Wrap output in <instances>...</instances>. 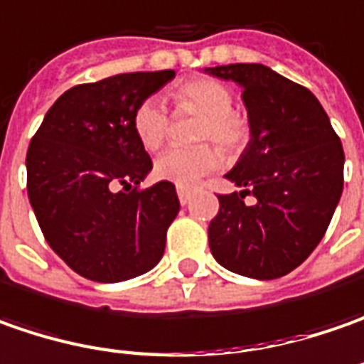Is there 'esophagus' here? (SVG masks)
Here are the masks:
<instances>
[{
    "mask_svg": "<svg viewBox=\"0 0 364 364\" xmlns=\"http://www.w3.org/2000/svg\"><path fill=\"white\" fill-rule=\"evenodd\" d=\"M177 195H179V201H181V205H185V203L191 199V195H193V187L177 185Z\"/></svg>",
    "mask_w": 364,
    "mask_h": 364,
    "instance_id": "obj_1",
    "label": "esophagus"
}]
</instances>
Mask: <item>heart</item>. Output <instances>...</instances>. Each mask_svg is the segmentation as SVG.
Returning <instances> with one entry per match:
<instances>
[{
    "label": "heart",
    "instance_id": "heart-1",
    "mask_svg": "<svg viewBox=\"0 0 364 364\" xmlns=\"http://www.w3.org/2000/svg\"><path fill=\"white\" fill-rule=\"evenodd\" d=\"M171 100L201 117L195 141H211L230 155L240 153L250 143V117L233 108L232 90L223 82L207 76L185 80L171 90ZM132 131L146 151H157L167 139L169 117L157 100H143L132 112ZM211 143L167 149L155 161V175L161 181L193 185L221 165V153Z\"/></svg>",
    "mask_w": 364,
    "mask_h": 364
}]
</instances>
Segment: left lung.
Here are the masks:
<instances>
[{
  "instance_id": "obj_1",
  "label": "left lung",
  "mask_w": 364,
  "mask_h": 364,
  "mask_svg": "<svg viewBox=\"0 0 364 364\" xmlns=\"http://www.w3.org/2000/svg\"><path fill=\"white\" fill-rule=\"evenodd\" d=\"M244 86L252 139L225 177L242 191L218 195L209 247L223 268L257 280L290 274L328 230L343 193L345 151L308 88L262 64L207 68ZM254 194L257 203L245 206Z\"/></svg>"
}]
</instances>
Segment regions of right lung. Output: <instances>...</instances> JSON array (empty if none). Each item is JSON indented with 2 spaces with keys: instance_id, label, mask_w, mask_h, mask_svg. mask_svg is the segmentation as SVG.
I'll use <instances>...</instances> for the list:
<instances>
[{
  "instance_id": "1",
  "label": "right lung",
  "mask_w": 364,
  "mask_h": 364,
  "mask_svg": "<svg viewBox=\"0 0 364 364\" xmlns=\"http://www.w3.org/2000/svg\"><path fill=\"white\" fill-rule=\"evenodd\" d=\"M173 70L78 84L46 112L28 149V197L48 245L76 274L122 282L155 268L179 213L175 185L141 187L153 161L132 112Z\"/></svg>"
}]
</instances>
